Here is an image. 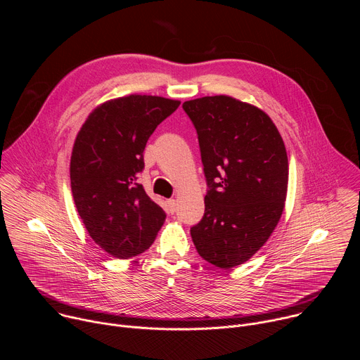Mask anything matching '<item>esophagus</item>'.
Returning a JSON list of instances; mask_svg holds the SVG:
<instances>
[{
	"mask_svg": "<svg viewBox=\"0 0 360 360\" xmlns=\"http://www.w3.org/2000/svg\"><path fill=\"white\" fill-rule=\"evenodd\" d=\"M167 207H168V211L171 214H174L176 211V200L175 199H168L167 200Z\"/></svg>",
	"mask_w": 360,
	"mask_h": 360,
	"instance_id": "34e87169",
	"label": "esophagus"
}]
</instances>
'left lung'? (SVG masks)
Masks as SVG:
<instances>
[{
  "mask_svg": "<svg viewBox=\"0 0 360 360\" xmlns=\"http://www.w3.org/2000/svg\"><path fill=\"white\" fill-rule=\"evenodd\" d=\"M182 107L196 129L210 188L191 236L205 261L229 269L249 261L282 217L286 148L269 115L236 98L202 96Z\"/></svg>",
  "mask_w": 360,
  "mask_h": 360,
  "instance_id": "left-lung-1",
  "label": "left lung"
}]
</instances>
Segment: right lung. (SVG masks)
<instances>
[{"label":"right lung","instance_id":"obj_1","mask_svg":"<svg viewBox=\"0 0 360 360\" xmlns=\"http://www.w3.org/2000/svg\"><path fill=\"white\" fill-rule=\"evenodd\" d=\"M181 101L132 94L98 105L72 148L70 176L77 211L94 242L128 259L155 240L167 218L143 186V149Z\"/></svg>","mask_w":360,"mask_h":360}]
</instances>
